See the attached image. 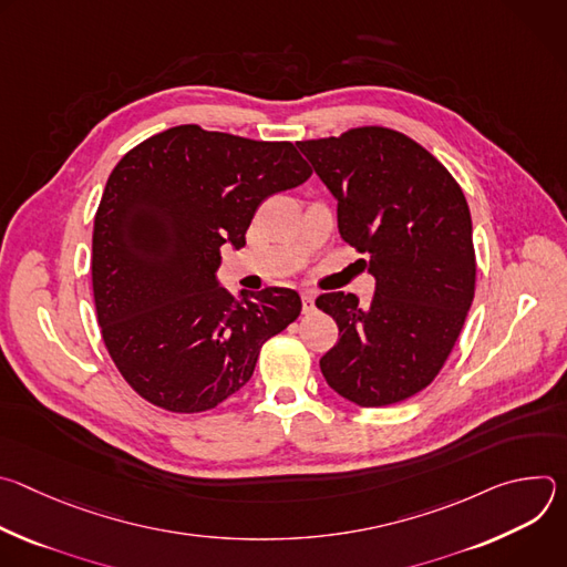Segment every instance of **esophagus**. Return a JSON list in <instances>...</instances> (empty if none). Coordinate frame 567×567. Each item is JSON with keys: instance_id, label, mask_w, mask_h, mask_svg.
I'll use <instances>...</instances> for the list:
<instances>
[{"instance_id": "esophagus-1", "label": "esophagus", "mask_w": 567, "mask_h": 567, "mask_svg": "<svg viewBox=\"0 0 567 567\" xmlns=\"http://www.w3.org/2000/svg\"><path fill=\"white\" fill-rule=\"evenodd\" d=\"M313 291H302L300 293V300H302V313H307V311H311L313 309Z\"/></svg>"}]
</instances>
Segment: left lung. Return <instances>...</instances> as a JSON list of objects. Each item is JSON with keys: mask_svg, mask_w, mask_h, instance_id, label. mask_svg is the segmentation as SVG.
Returning a JSON list of instances; mask_svg holds the SVG:
<instances>
[{"mask_svg": "<svg viewBox=\"0 0 567 567\" xmlns=\"http://www.w3.org/2000/svg\"><path fill=\"white\" fill-rule=\"evenodd\" d=\"M339 202V230L374 276L368 307L334 291L339 326L320 372L363 409L399 403L444 368L475 293L471 213L460 184L411 136L381 125L296 143Z\"/></svg>", "mask_w": 567, "mask_h": 567, "instance_id": "8db88e82", "label": "left lung"}]
</instances>
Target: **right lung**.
I'll return each instance as SVG.
<instances>
[{"instance_id":"obj_1","label":"right lung","mask_w":567,"mask_h":567,"mask_svg":"<svg viewBox=\"0 0 567 567\" xmlns=\"http://www.w3.org/2000/svg\"><path fill=\"white\" fill-rule=\"evenodd\" d=\"M311 168L289 141L177 125L132 147L103 190L92 287L105 348L132 390L171 413L210 411L245 385L300 296L217 285L219 249L247 245L258 206Z\"/></svg>"}]
</instances>
